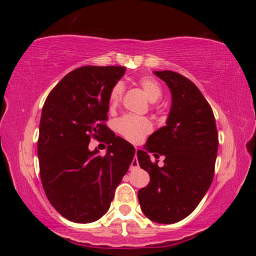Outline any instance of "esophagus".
I'll return each instance as SVG.
<instances>
[{
  "instance_id": "1",
  "label": "esophagus",
  "mask_w": 256,
  "mask_h": 256,
  "mask_svg": "<svg viewBox=\"0 0 256 256\" xmlns=\"http://www.w3.org/2000/svg\"><path fill=\"white\" fill-rule=\"evenodd\" d=\"M136 168H138V159L136 157L132 160L131 166H130V170H136Z\"/></svg>"
}]
</instances>
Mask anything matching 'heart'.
<instances>
[{"label":"heart","instance_id":"obj_1","mask_svg":"<svg viewBox=\"0 0 256 256\" xmlns=\"http://www.w3.org/2000/svg\"><path fill=\"white\" fill-rule=\"evenodd\" d=\"M138 86L144 89L150 102H157L162 97V86L151 76H142L138 81ZM124 92V84L118 82L114 84L110 92V105L115 108L120 105ZM116 130L126 140L131 142H140L146 134L152 131V123L151 120L144 116L136 115H124L116 122Z\"/></svg>","mask_w":256,"mask_h":256}]
</instances>
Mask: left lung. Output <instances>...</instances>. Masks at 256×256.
<instances>
[{
	"label": "left lung",
	"mask_w": 256,
	"mask_h": 256,
	"mask_svg": "<svg viewBox=\"0 0 256 256\" xmlns=\"http://www.w3.org/2000/svg\"><path fill=\"white\" fill-rule=\"evenodd\" d=\"M168 86L172 106L166 125L148 138L138 162L150 182L138 193L141 210L158 224H174L192 214L214 180L218 132L211 107L198 86L180 73L154 71ZM165 156L159 168L150 159Z\"/></svg>",
	"instance_id": "1"
}]
</instances>
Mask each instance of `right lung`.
Instances as JSON below:
<instances>
[{
	"instance_id": "1",
	"label": "right lung",
	"mask_w": 256,
	"mask_h": 256,
	"mask_svg": "<svg viewBox=\"0 0 256 256\" xmlns=\"http://www.w3.org/2000/svg\"><path fill=\"white\" fill-rule=\"evenodd\" d=\"M124 66H82L52 90L42 110L37 152L46 196L64 218L78 224L100 219L126 174L136 149L104 123L110 92ZM92 137L108 144L104 158L88 150Z\"/></svg>"
}]
</instances>
